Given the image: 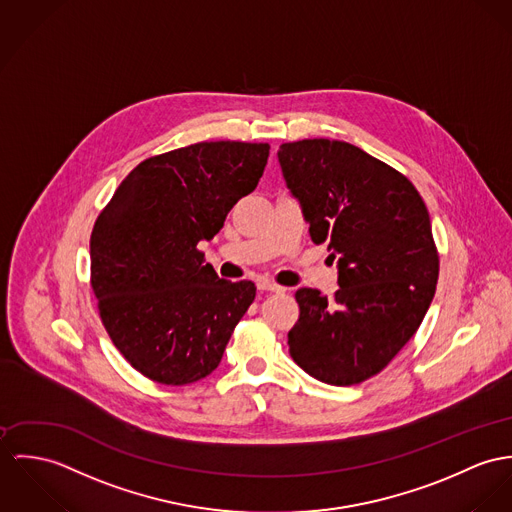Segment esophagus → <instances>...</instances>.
<instances>
[{
    "instance_id": "esophagus-1",
    "label": "esophagus",
    "mask_w": 512,
    "mask_h": 512,
    "mask_svg": "<svg viewBox=\"0 0 512 512\" xmlns=\"http://www.w3.org/2000/svg\"><path fill=\"white\" fill-rule=\"evenodd\" d=\"M257 288H259V290H263V292H284L283 286L271 283V281H265V279L257 283Z\"/></svg>"
}]
</instances>
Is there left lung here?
Listing matches in <instances>:
<instances>
[{
	"label": "left lung",
	"mask_w": 512,
	"mask_h": 512,
	"mask_svg": "<svg viewBox=\"0 0 512 512\" xmlns=\"http://www.w3.org/2000/svg\"><path fill=\"white\" fill-rule=\"evenodd\" d=\"M279 163L314 243L338 257V290L298 288L292 359L328 385H357L379 371L422 324L440 259L430 216L412 182L345 141L283 143Z\"/></svg>",
	"instance_id": "left-lung-1"
}]
</instances>
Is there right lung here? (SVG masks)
I'll list each match as a JSON object with an SVG mask.
<instances>
[{
    "mask_svg": "<svg viewBox=\"0 0 512 512\" xmlns=\"http://www.w3.org/2000/svg\"><path fill=\"white\" fill-rule=\"evenodd\" d=\"M269 143L204 141L139 163L90 237L92 288L119 353L163 385L208 377L255 300L251 281L220 279L200 241L263 176Z\"/></svg>",
    "mask_w": 512,
    "mask_h": 512,
    "instance_id": "obj_1",
    "label": "right lung"
}]
</instances>
